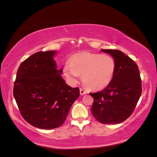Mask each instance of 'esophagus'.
Listing matches in <instances>:
<instances>
[{
    "mask_svg": "<svg viewBox=\"0 0 157 157\" xmlns=\"http://www.w3.org/2000/svg\"><path fill=\"white\" fill-rule=\"evenodd\" d=\"M79 92H80V95H84V94H86V93L84 90L82 89V88H80V90H79Z\"/></svg>",
    "mask_w": 157,
    "mask_h": 157,
    "instance_id": "esophagus-1",
    "label": "esophagus"
}]
</instances>
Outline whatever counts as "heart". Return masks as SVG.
<instances>
[{"label": "heart", "instance_id": "b5f03b06", "mask_svg": "<svg viewBox=\"0 0 157 157\" xmlns=\"http://www.w3.org/2000/svg\"><path fill=\"white\" fill-rule=\"evenodd\" d=\"M116 63L111 56L88 52L73 55L63 67V73L71 84L78 82L80 74L84 84L92 90L106 87L115 73Z\"/></svg>", "mask_w": 157, "mask_h": 157}]
</instances>
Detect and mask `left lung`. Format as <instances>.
I'll list each match as a JSON object with an SVG mask.
<instances>
[{
    "label": "left lung",
    "mask_w": 157,
    "mask_h": 157,
    "mask_svg": "<svg viewBox=\"0 0 157 157\" xmlns=\"http://www.w3.org/2000/svg\"><path fill=\"white\" fill-rule=\"evenodd\" d=\"M116 63L111 83L103 90L90 93L94 98L91 112L98 121L116 124L128 119L134 111L142 94V82L138 65L117 50L102 49Z\"/></svg>",
    "instance_id": "1"
}]
</instances>
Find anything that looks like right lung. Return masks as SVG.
<instances>
[{
  "label": "right lung",
  "instance_id": "add662e5",
  "mask_svg": "<svg viewBox=\"0 0 157 157\" xmlns=\"http://www.w3.org/2000/svg\"><path fill=\"white\" fill-rule=\"evenodd\" d=\"M56 51H40L21 63L17 72L13 96L22 117L36 128H59L67 118L79 89L62 78L54 60Z\"/></svg>",
  "mask_w": 157,
  "mask_h": 157
}]
</instances>
